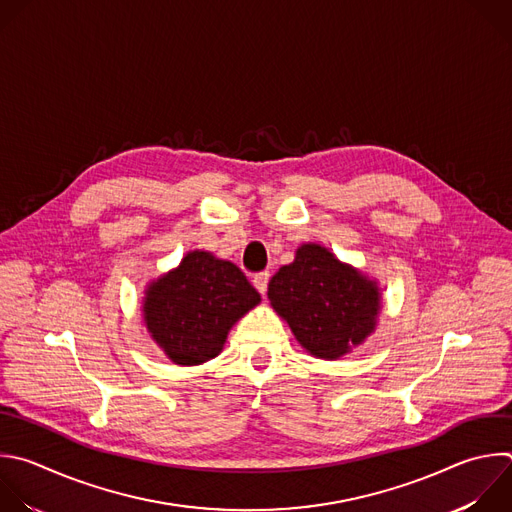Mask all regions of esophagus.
Wrapping results in <instances>:
<instances>
[{
    "instance_id": "34e87169",
    "label": "esophagus",
    "mask_w": 512,
    "mask_h": 512,
    "mask_svg": "<svg viewBox=\"0 0 512 512\" xmlns=\"http://www.w3.org/2000/svg\"><path fill=\"white\" fill-rule=\"evenodd\" d=\"M269 271H261V273H257L255 277H253V285H255V289L261 293V295H265L267 293V283H269Z\"/></svg>"
}]
</instances>
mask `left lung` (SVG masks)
<instances>
[{
	"label": "left lung",
	"instance_id": "8db88e82",
	"mask_svg": "<svg viewBox=\"0 0 512 512\" xmlns=\"http://www.w3.org/2000/svg\"><path fill=\"white\" fill-rule=\"evenodd\" d=\"M267 297L307 354L337 360L366 342L382 309L380 287L329 249L305 243L269 281Z\"/></svg>",
	"mask_w": 512,
	"mask_h": 512
}]
</instances>
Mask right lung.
<instances>
[{
  "mask_svg": "<svg viewBox=\"0 0 512 512\" xmlns=\"http://www.w3.org/2000/svg\"><path fill=\"white\" fill-rule=\"evenodd\" d=\"M259 301L237 265L189 251L177 269L146 287L142 317L170 362L199 366L221 354L229 329Z\"/></svg>",
  "mask_w": 512,
  "mask_h": 512,
  "instance_id": "right-lung-1",
  "label": "right lung"
}]
</instances>
